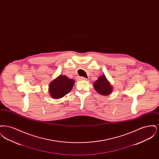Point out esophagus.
I'll return each instance as SVG.
<instances>
[{"label": "esophagus", "mask_w": 159, "mask_h": 159, "mask_svg": "<svg viewBox=\"0 0 159 159\" xmlns=\"http://www.w3.org/2000/svg\"><path fill=\"white\" fill-rule=\"evenodd\" d=\"M79 79H80V80H87V79L85 78V77H79Z\"/></svg>", "instance_id": "obj_1"}]
</instances>
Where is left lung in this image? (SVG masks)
<instances>
[{"label": "left lung", "instance_id": "obj_1", "mask_svg": "<svg viewBox=\"0 0 159 159\" xmlns=\"http://www.w3.org/2000/svg\"><path fill=\"white\" fill-rule=\"evenodd\" d=\"M94 88L102 95H108L112 92V87L104 76L99 77L98 79L93 83Z\"/></svg>", "mask_w": 159, "mask_h": 159}]
</instances>
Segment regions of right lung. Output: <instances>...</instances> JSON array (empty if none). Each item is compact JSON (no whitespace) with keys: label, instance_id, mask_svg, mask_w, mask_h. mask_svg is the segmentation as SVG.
Wrapping results in <instances>:
<instances>
[{"label":"right lung","instance_id":"add662e5","mask_svg":"<svg viewBox=\"0 0 159 159\" xmlns=\"http://www.w3.org/2000/svg\"><path fill=\"white\" fill-rule=\"evenodd\" d=\"M74 84V80L60 75L50 83V95L54 99L62 98L71 91Z\"/></svg>","mask_w":159,"mask_h":159}]
</instances>
